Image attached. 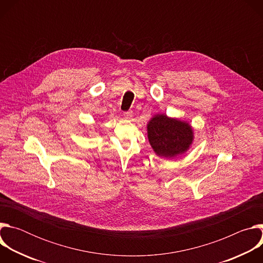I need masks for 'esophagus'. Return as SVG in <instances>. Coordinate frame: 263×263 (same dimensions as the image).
Wrapping results in <instances>:
<instances>
[{"instance_id": "obj_1", "label": "esophagus", "mask_w": 263, "mask_h": 263, "mask_svg": "<svg viewBox=\"0 0 263 263\" xmlns=\"http://www.w3.org/2000/svg\"><path fill=\"white\" fill-rule=\"evenodd\" d=\"M124 117H125V119H127V120H131L132 117H133V112H132L131 110L126 111L125 114H124Z\"/></svg>"}]
</instances>
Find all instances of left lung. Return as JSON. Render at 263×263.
<instances>
[{"label":"left lung","mask_w":263,"mask_h":263,"mask_svg":"<svg viewBox=\"0 0 263 263\" xmlns=\"http://www.w3.org/2000/svg\"><path fill=\"white\" fill-rule=\"evenodd\" d=\"M147 138L158 156L172 158L190 148L194 132L190 124L157 115L147 124Z\"/></svg>","instance_id":"left-lung-1"}]
</instances>
